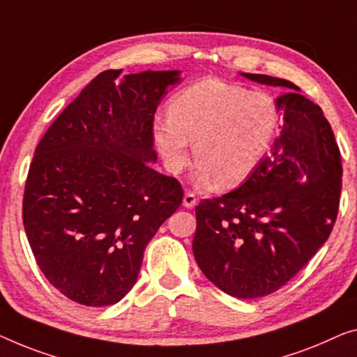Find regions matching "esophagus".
Wrapping results in <instances>:
<instances>
[{
  "mask_svg": "<svg viewBox=\"0 0 357 357\" xmlns=\"http://www.w3.org/2000/svg\"><path fill=\"white\" fill-rule=\"evenodd\" d=\"M195 205H197L195 194L190 192V190H188V192H185L184 197H183V206H184V208H194Z\"/></svg>",
  "mask_w": 357,
  "mask_h": 357,
  "instance_id": "34e87169",
  "label": "esophagus"
}]
</instances>
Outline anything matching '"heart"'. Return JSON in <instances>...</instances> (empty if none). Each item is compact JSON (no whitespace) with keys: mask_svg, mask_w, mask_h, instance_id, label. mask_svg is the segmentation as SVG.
I'll return each mask as SVG.
<instances>
[{"mask_svg":"<svg viewBox=\"0 0 357 357\" xmlns=\"http://www.w3.org/2000/svg\"><path fill=\"white\" fill-rule=\"evenodd\" d=\"M279 119L268 94L204 79L174 96L167 119L153 121L152 136L168 172L179 173L188 165L194 142L195 184L210 185L218 179L220 185H234L263 160Z\"/></svg>","mask_w":357,"mask_h":357,"instance_id":"1","label":"heart"}]
</instances>
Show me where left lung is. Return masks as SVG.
Listing matches in <instances>:
<instances>
[{
	"label": "left lung",
	"mask_w": 357,
	"mask_h": 357,
	"mask_svg": "<svg viewBox=\"0 0 357 357\" xmlns=\"http://www.w3.org/2000/svg\"><path fill=\"white\" fill-rule=\"evenodd\" d=\"M287 88L275 99L280 135L241 188L195 208V261L225 294L252 300L279 290L331 236L342 192V158L322 109L289 79L241 73Z\"/></svg>",
	"instance_id": "8db88e82"
}]
</instances>
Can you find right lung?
I'll list each match as a JSON object with an SVG mask.
<instances>
[{"label":"right lung","instance_id":"right-lung-1","mask_svg":"<svg viewBox=\"0 0 357 357\" xmlns=\"http://www.w3.org/2000/svg\"><path fill=\"white\" fill-rule=\"evenodd\" d=\"M179 70L99 73L63 109L31 160L24 227L41 273L84 306L119 303L183 189L155 172L153 115Z\"/></svg>","mask_w":357,"mask_h":357}]
</instances>
